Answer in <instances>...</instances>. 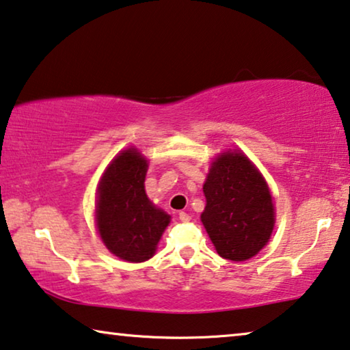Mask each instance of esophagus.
<instances>
[{"label": "esophagus", "instance_id": "34e87169", "mask_svg": "<svg viewBox=\"0 0 350 350\" xmlns=\"http://www.w3.org/2000/svg\"><path fill=\"white\" fill-rule=\"evenodd\" d=\"M179 220H180V221H184V223H187V221H190V220H191V217H190L189 213H187V212H179Z\"/></svg>", "mask_w": 350, "mask_h": 350}]
</instances>
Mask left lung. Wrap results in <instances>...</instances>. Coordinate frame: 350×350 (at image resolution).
<instances>
[{"mask_svg":"<svg viewBox=\"0 0 350 350\" xmlns=\"http://www.w3.org/2000/svg\"><path fill=\"white\" fill-rule=\"evenodd\" d=\"M201 221L221 258L247 260L267 245L275 207L267 182L241 150H226L212 161L202 185Z\"/></svg>","mask_w":350,"mask_h":350,"instance_id":"8db88e82","label":"left lung"}]
</instances>
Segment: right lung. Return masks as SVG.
<instances>
[{
    "label": "right lung",
    "mask_w": 350,
    "mask_h": 350,
    "mask_svg": "<svg viewBox=\"0 0 350 350\" xmlns=\"http://www.w3.org/2000/svg\"><path fill=\"white\" fill-rule=\"evenodd\" d=\"M148 160L129 148L113 159L97 187L96 223L102 242L119 259L143 262L154 256L170 215L144 190Z\"/></svg>",
    "instance_id": "add662e5"
}]
</instances>
